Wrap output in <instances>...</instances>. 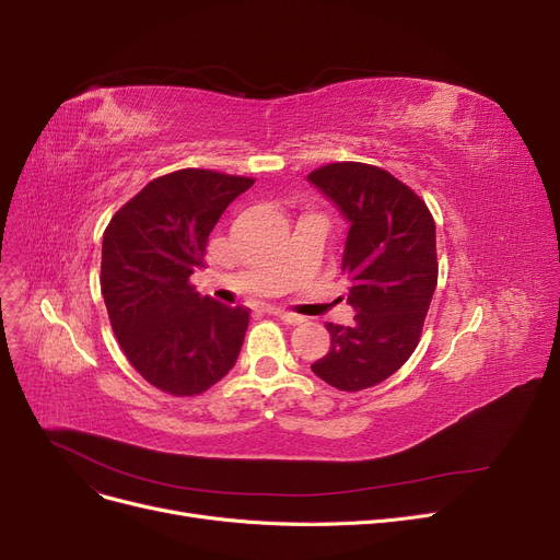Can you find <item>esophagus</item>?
I'll use <instances>...</instances> for the list:
<instances>
[{"label": "esophagus", "instance_id": "obj_1", "mask_svg": "<svg viewBox=\"0 0 560 560\" xmlns=\"http://www.w3.org/2000/svg\"><path fill=\"white\" fill-rule=\"evenodd\" d=\"M268 313H270V315H277L279 319H283V322H285V325H292V327H295V325H302V322H304V317H302V315H298V313H288V311H283V308H268Z\"/></svg>", "mask_w": 560, "mask_h": 560}]
</instances>
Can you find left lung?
<instances>
[{"label":"left lung","mask_w":560,"mask_h":560,"mask_svg":"<svg viewBox=\"0 0 560 560\" xmlns=\"http://www.w3.org/2000/svg\"><path fill=\"white\" fill-rule=\"evenodd\" d=\"M308 182L349 222L342 275L357 311L351 327L329 322L331 347L311 370L357 393L386 381L418 347L438 283L435 224L427 203L381 167L331 163Z\"/></svg>","instance_id":"1"}]
</instances>
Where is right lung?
<instances>
[{
	"instance_id": "obj_1",
	"label": "right lung",
	"mask_w": 560,
	"mask_h": 560,
	"mask_svg": "<svg viewBox=\"0 0 560 560\" xmlns=\"http://www.w3.org/2000/svg\"><path fill=\"white\" fill-rule=\"evenodd\" d=\"M254 179L179 170L147 184L113 215L102 243V295L129 363L163 393L209 390L235 365L249 311L188 283L226 206Z\"/></svg>"
}]
</instances>
